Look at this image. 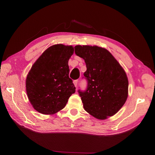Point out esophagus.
I'll return each instance as SVG.
<instances>
[{"label": "esophagus", "instance_id": "obj_1", "mask_svg": "<svg viewBox=\"0 0 155 155\" xmlns=\"http://www.w3.org/2000/svg\"><path fill=\"white\" fill-rule=\"evenodd\" d=\"M73 83H74V86H75V87H77V84H78V80H74V81H73Z\"/></svg>", "mask_w": 155, "mask_h": 155}]
</instances>
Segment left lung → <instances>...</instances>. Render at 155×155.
Listing matches in <instances>:
<instances>
[{
  "mask_svg": "<svg viewBox=\"0 0 155 155\" xmlns=\"http://www.w3.org/2000/svg\"><path fill=\"white\" fill-rule=\"evenodd\" d=\"M74 52L87 66L85 91H78L84 110L98 119L116 114L128 97V81L123 68L110 52L97 46L77 45Z\"/></svg>",
  "mask_w": 155,
  "mask_h": 155,
  "instance_id": "left-lung-1",
  "label": "left lung"
}]
</instances>
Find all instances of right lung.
<instances>
[{
	"label": "right lung",
	"mask_w": 155,
	"mask_h": 155,
	"mask_svg": "<svg viewBox=\"0 0 155 155\" xmlns=\"http://www.w3.org/2000/svg\"><path fill=\"white\" fill-rule=\"evenodd\" d=\"M72 46L55 45L48 48L29 71L26 80L28 98L36 110L52 114L62 110L76 88L69 78L68 60Z\"/></svg>",
	"instance_id": "1"
}]
</instances>
